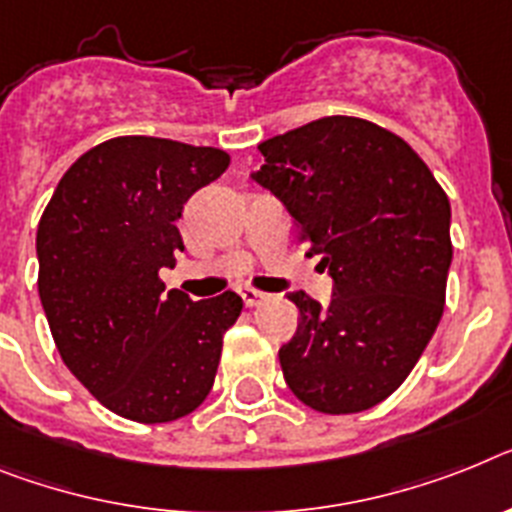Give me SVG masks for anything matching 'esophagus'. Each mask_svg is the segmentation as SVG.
Segmentation results:
<instances>
[{
	"label": "esophagus",
	"mask_w": 512,
	"mask_h": 512,
	"mask_svg": "<svg viewBox=\"0 0 512 512\" xmlns=\"http://www.w3.org/2000/svg\"><path fill=\"white\" fill-rule=\"evenodd\" d=\"M239 296H242V302L247 304V307H257V304H263L265 299H268V294H263V291H255V289H242L239 291Z\"/></svg>",
	"instance_id": "esophagus-1"
}]
</instances>
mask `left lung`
<instances>
[{"label":"left lung","mask_w":512,"mask_h":512,"mask_svg":"<svg viewBox=\"0 0 512 512\" xmlns=\"http://www.w3.org/2000/svg\"><path fill=\"white\" fill-rule=\"evenodd\" d=\"M249 174L289 213L333 278L330 304L289 291L299 325L278 351L291 393L356 414L401 385L445 304L450 203L406 140L367 119L322 117L257 145Z\"/></svg>","instance_id":"obj_1"}]
</instances>
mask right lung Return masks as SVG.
Wrapping results in <instances>:
<instances>
[{
    "mask_svg": "<svg viewBox=\"0 0 512 512\" xmlns=\"http://www.w3.org/2000/svg\"><path fill=\"white\" fill-rule=\"evenodd\" d=\"M229 169L218 148L114 137L72 163L36 234L38 296L64 364L114 414L174 422L205 401L242 299L195 302L158 278L174 268L176 221Z\"/></svg>",
    "mask_w": 512,
    "mask_h": 512,
    "instance_id": "1",
    "label": "right lung"
}]
</instances>
